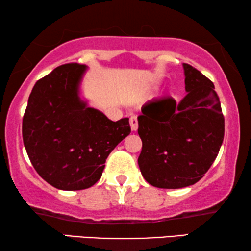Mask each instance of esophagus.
I'll list each match as a JSON object with an SVG mask.
<instances>
[{"label": "esophagus", "mask_w": 251, "mask_h": 251, "mask_svg": "<svg viewBox=\"0 0 251 251\" xmlns=\"http://www.w3.org/2000/svg\"><path fill=\"white\" fill-rule=\"evenodd\" d=\"M130 126H131L132 131H136L138 129V120H137L136 115L130 116Z\"/></svg>", "instance_id": "1"}]
</instances>
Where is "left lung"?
Returning <instances> with one entry per match:
<instances>
[{"mask_svg":"<svg viewBox=\"0 0 251 251\" xmlns=\"http://www.w3.org/2000/svg\"><path fill=\"white\" fill-rule=\"evenodd\" d=\"M187 95L146 102L138 116L143 147L138 166L152 186L181 188L198 183L218 155L225 120L215 85L184 64Z\"/></svg>","mask_w":251,"mask_h":251,"instance_id":"left-lung-1","label":"left lung"}]
</instances>
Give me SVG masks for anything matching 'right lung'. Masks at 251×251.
I'll list each match as a JSON object with an SVG mask.
<instances>
[{"instance_id": "add662e5", "label": "right lung", "mask_w": 251, "mask_h": 251, "mask_svg": "<svg viewBox=\"0 0 251 251\" xmlns=\"http://www.w3.org/2000/svg\"><path fill=\"white\" fill-rule=\"evenodd\" d=\"M85 65L65 64L34 85L23 118V140L36 173L58 190L78 191L100 179L109 153L131 132L78 96Z\"/></svg>"}]
</instances>
